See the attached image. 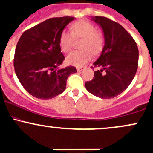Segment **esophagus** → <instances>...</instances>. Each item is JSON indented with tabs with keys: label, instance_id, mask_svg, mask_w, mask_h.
I'll return each mask as SVG.
<instances>
[{
	"label": "esophagus",
	"instance_id": "obj_1",
	"mask_svg": "<svg viewBox=\"0 0 153 153\" xmlns=\"http://www.w3.org/2000/svg\"><path fill=\"white\" fill-rule=\"evenodd\" d=\"M83 70H85V68H77V70H78V72H81L83 71Z\"/></svg>",
	"mask_w": 153,
	"mask_h": 153
}]
</instances>
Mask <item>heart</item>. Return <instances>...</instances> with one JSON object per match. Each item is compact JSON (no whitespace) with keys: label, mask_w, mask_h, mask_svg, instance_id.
Here are the masks:
<instances>
[{"label":"heart","mask_w":153,"mask_h":153,"mask_svg":"<svg viewBox=\"0 0 153 153\" xmlns=\"http://www.w3.org/2000/svg\"><path fill=\"white\" fill-rule=\"evenodd\" d=\"M72 33L64 30L59 38V45L62 51L68 53L73 46L74 37L83 38L81 48L83 51H75L70 53L67 57V61L74 66H83L91 59V52L98 53L103 47L104 36L100 32L97 31L96 27L87 21H79L72 25Z\"/></svg>","instance_id":"b5f03b06"}]
</instances>
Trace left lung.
Segmentation results:
<instances>
[{
    "mask_svg": "<svg viewBox=\"0 0 153 153\" xmlns=\"http://www.w3.org/2000/svg\"><path fill=\"white\" fill-rule=\"evenodd\" d=\"M102 28L105 45L100 57L93 65L91 81L85 83L86 90L101 99H110L124 91L134 79L138 68L139 50L131 36L118 23L105 16L91 18Z\"/></svg>",
    "mask_w": 153,
    "mask_h": 153,
    "instance_id": "left-lung-1",
    "label": "left lung"
}]
</instances>
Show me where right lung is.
Wrapping results in <instances>:
<instances>
[{"instance_id":"right-lung-1","label":"right lung","mask_w":153,"mask_h":153,"mask_svg":"<svg viewBox=\"0 0 153 153\" xmlns=\"http://www.w3.org/2000/svg\"><path fill=\"white\" fill-rule=\"evenodd\" d=\"M75 19L72 16L51 18L26 30L16 46L14 67L20 83L38 99H51L66 88L75 67L59 68L65 56L59 38L64 29Z\"/></svg>"}]
</instances>
